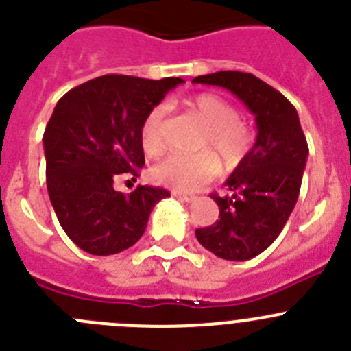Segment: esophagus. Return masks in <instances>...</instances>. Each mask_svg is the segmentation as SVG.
I'll use <instances>...</instances> for the list:
<instances>
[{
	"instance_id": "34e87169",
	"label": "esophagus",
	"mask_w": 351,
	"mask_h": 351,
	"mask_svg": "<svg viewBox=\"0 0 351 351\" xmlns=\"http://www.w3.org/2000/svg\"><path fill=\"white\" fill-rule=\"evenodd\" d=\"M173 195L178 199H182V201H187V203H191V201H194L195 195L191 194V192H180V191H173Z\"/></svg>"
}]
</instances>
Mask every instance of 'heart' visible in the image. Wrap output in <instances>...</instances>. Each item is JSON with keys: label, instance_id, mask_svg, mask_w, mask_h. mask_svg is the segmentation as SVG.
<instances>
[{"label": "heart", "instance_id": "b5f03b06", "mask_svg": "<svg viewBox=\"0 0 351 351\" xmlns=\"http://www.w3.org/2000/svg\"><path fill=\"white\" fill-rule=\"evenodd\" d=\"M187 108L206 128L201 148L217 153L226 168H234L254 147V131L239 121V113L229 101L217 94L203 93L187 101ZM164 108L160 105L150 108L141 122V145L148 156H159L164 150L162 138ZM219 173V160L210 152L195 156L171 154L152 169L154 178L175 191H194L210 182Z\"/></svg>", "mask_w": 351, "mask_h": 351}]
</instances>
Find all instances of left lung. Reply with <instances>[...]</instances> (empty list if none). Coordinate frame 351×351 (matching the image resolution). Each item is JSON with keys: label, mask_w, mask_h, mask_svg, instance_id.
Instances as JSON below:
<instances>
[{"label": "left lung", "mask_w": 351, "mask_h": 351, "mask_svg": "<svg viewBox=\"0 0 351 351\" xmlns=\"http://www.w3.org/2000/svg\"><path fill=\"white\" fill-rule=\"evenodd\" d=\"M192 82L230 90L255 115L257 140L227 178L229 194H211L219 220L195 229L197 241L217 257L248 261L278 238L298 203L308 159L298 110L252 73L217 71Z\"/></svg>", "instance_id": "1"}]
</instances>
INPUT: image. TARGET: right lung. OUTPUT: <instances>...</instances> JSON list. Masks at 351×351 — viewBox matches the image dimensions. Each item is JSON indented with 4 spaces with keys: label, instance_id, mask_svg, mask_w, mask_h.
<instances>
[{
    "label": "right lung",
    "instance_id": "obj_1",
    "mask_svg": "<svg viewBox=\"0 0 351 351\" xmlns=\"http://www.w3.org/2000/svg\"><path fill=\"white\" fill-rule=\"evenodd\" d=\"M182 82L103 75L58 101L43 132L47 189L61 227L87 254L113 255L134 245L150 211L169 195L148 185L122 194L113 182L138 176L145 164L141 122Z\"/></svg>",
    "mask_w": 351,
    "mask_h": 351
}]
</instances>
